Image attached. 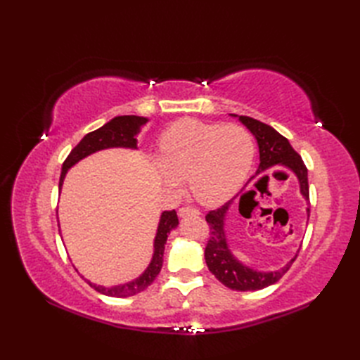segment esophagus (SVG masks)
<instances>
[{
  "mask_svg": "<svg viewBox=\"0 0 360 360\" xmlns=\"http://www.w3.org/2000/svg\"><path fill=\"white\" fill-rule=\"evenodd\" d=\"M200 216V212L197 209H192V207H181V209H179V216L183 217V216Z\"/></svg>",
  "mask_w": 360,
  "mask_h": 360,
  "instance_id": "obj_1",
  "label": "esophagus"
}]
</instances>
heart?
Wrapping results in <instances>:
<instances>
[{
  "label": "heart",
  "instance_id": "b5f03b06",
  "mask_svg": "<svg viewBox=\"0 0 360 360\" xmlns=\"http://www.w3.org/2000/svg\"><path fill=\"white\" fill-rule=\"evenodd\" d=\"M254 155V138L242 126L181 120L160 138L156 171L171 189H179L188 179L192 197L212 207L242 188Z\"/></svg>",
  "mask_w": 360,
  "mask_h": 360
}]
</instances>
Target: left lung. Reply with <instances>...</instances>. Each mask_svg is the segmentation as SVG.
<instances>
[{
  "mask_svg": "<svg viewBox=\"0 0 360 360\" xmlns=\"http://www.w3.org/2000/svg\"><path fill=\"white\" fill-rule=\"evenodd\" d=\"M231 117H237L246 129L252 134L257 139L258 151H259V165L257 169L258 174H263L271 167H285L288 168L299 181V189L302 197L309 202V186H308V169L304 167L302 158L294 151L288 139L282 136L279 132L269 126L258 122L255 118L230 114ZM267 177V176H264ZM263 177V179H264ZM255 179V177H252ZM250 179V180H252ZM255 191H242L240 195H237L233 200L225 202L222 207L216 210L209 212L205 216V221L210 226V240L205 246V263L209 270L216 276V279L231 290L237 291H257L263 290L271 284H275L282 276L287 274V270L291 267L292 261L296 259L297 254L294 255L288 263L274 271H259L252 267L243 264L238 261L233 250L228 245V238L225 233V219L226 213L231 209L234 200L238 198V210H242V205L248 201L249 195H252ZM309 217V209H307Z\"/></svg>",
  "mask_w": 360,
  "mask_h": 360,
  "instance_id": "1",
  "label": "left lung"
}]
</instances>
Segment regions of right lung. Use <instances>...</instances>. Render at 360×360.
<instances>
[{"label": "right lung", "mask_w": 360, "mask_h": 360, "mask_svg": "<svg viewBox=\"0 0 360 360\" xmlns=\"http://www.w3.org/2000/svg\"><path fill=\"white\" fill-rule=\"evenodd\" d=\"M147 123H148L147 117L118 115L110 120V122L103 124L102 127L94 130V132L86 134L79 141V144L70 151V155L63 163L61 177L58 184L60 192H61L64 177H66L68 171L73 165H76L79 160L85 159L86 156L97 153V151L101 150H108V148L138 150L136 136L141 132V127L146 126ZM177 225H179V217L176 210L163 212L160 214L155 243H153V248H155L153 257H151V261L147 266V269L136 279L124 282V284H120V285H114V287H103V285L93 284V282L85 279L84 276L82 278L86 281V284H90V287H93L96 291H99L101 294H105V296H110V297H129V296H134V294L139 291H144L148 285H151V282H153L159 275L162 263H163V250H165L168 234L174 230V228H177Z\"/></svg>", "instance_id": "right-lung-1"}]
</instances>
